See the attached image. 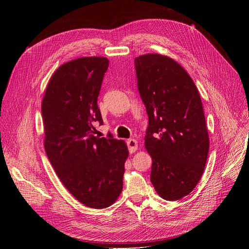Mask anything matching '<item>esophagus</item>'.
Returning <instances> with one entry per match:
<instances>
[{
    "mask_svg": "<svg viewBox=\"0 0 249 249\" xmlns=\"http://www.w3.org/2000/svg\"><path fill=\"white\" fill-rule=\"evenodd\" d=\"M127 146L130 152H135L138 148V144H137V141L135 139H128L127 140Z\"/></svg>",
    "mask_w": 249,
    "mask_h": 249,
    "instance_id": "1",
    "label": "esophagus"
}]
</instances>
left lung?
I'll return each instance as SVG.
<instances>
[{"label":"left lung","mask_w":249,"mask_h":249,"mask_svg":"<svg viewBox=\"0 0 249 249\" xmlns=\"http://www.w3.org/2000/svg\"><path fill=\"white\" fill-rule=\"evenodd\" d=\"M137 87L148 115L144 137L152 159L150 180L160 197L178 201L197 186L206 165L209 135L199 90L173 58H135Z\"/></svg>","instance_id":"1"}]
</instances>
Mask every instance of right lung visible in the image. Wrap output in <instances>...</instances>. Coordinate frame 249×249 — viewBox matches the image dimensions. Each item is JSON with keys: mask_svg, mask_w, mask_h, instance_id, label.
Instances as JSON below:
<instances>
[{"mask_svg": "<svg viewBox=\"0 0 249 249\" xmlns=\"http://www.w3.org/2000/svg\"><path fill=\"white\" fill-rule=\"evenodd\" d=\"M106 57H81L51 76L41 105L44 147L63 186L87 207L111 206L122 192L128 149L112 135L96 136L103 119L98 97Z\"/></svg>", "mask_w": 249, "mask_h": 249, "instance_id": "right-lung-1", "label": "right lung"}]
</instances>
